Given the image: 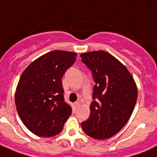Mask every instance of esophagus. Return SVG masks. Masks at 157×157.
<instances>
[{
  "label": "esophagus",
  "instance_id": "34e87169",
  "mask_svg": "<svg viewBox=\"0 0 157 157\" xmlns=\"http://www.w3.org/2000/svg\"><path fill=\"white\" fill-rule=\"evenodd\" d=\"M80 106V103L79 102H76V103H73V107H74L75 109H77L79 108V107Z\"/></svg>",
  "mask_w": 157,
  "mask_h": 157
}]
</instances>
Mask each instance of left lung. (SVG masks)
<instances>
[{
  "mask_svg": "<svg viewBox=\"0 0 157 157\" xmlns=\"http://www.w3.org/2000/svg\"><path fill=\"white\" fill-rule=\"evenodd\" d=\"M80 58L92 71L95 84L91 115L81 127L93 138H109L119 132L131 116L137 102V84L127 68L106 51L83 53Z\"/></svg>",
  "mask_w": 157,
  "mask_h": 157,
  "instance_id": "obj_1",
  "label": "left lung"
}]
</instances>
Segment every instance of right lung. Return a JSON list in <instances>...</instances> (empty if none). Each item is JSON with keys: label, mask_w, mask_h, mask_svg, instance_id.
<instances>
[{"label": "right lung", "mask_w": 157, "mask_h": 157, "mask_svg": "<svg viewBox=\"0 0 157 157\" xmlns=\"http://www.w3.org/2000/svg\"><path fill=\"white\" fill-rule=\"evenodd\" d=\"M77 54L54 50L35 59L23 72L15 93L16 111L24 126L35 135L61 133L72 108L64 99L62 78Z\"/></svg>", "instance_id": "obj_1"}]
</instances>
